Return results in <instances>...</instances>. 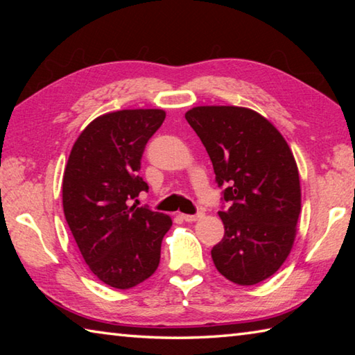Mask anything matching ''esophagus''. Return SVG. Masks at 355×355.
<instances>
[{
	"instance_id": "esophagus-1",
	"label": "esophagus",
	"mask_w": 355,
	"mask_h": 355,
	"mask_svg": "<svg viewBox=\"0 0 355 355\" xmlns=\"http://www.w3.org/2000/svg\"><path fill=\"white\" fill-rule=\"evenodd\" d=\"M182 218H183L186 222H194V220L202 218V213H196V214H182Z\"/></svg>"
}]
</instances>
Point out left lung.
<instances>
[{
    "mask_svg": "<svg viewBox=\"0 0 355 355\" xmlns=\"http://www.w3.org/2000/svg\"><path fill=\"white\" fill-rule=\"evenodd\" d=\"M200 137L229 208L224 238L211 249L218 271L255 285L284 264L296 236L300 183L296 161L277 128L238 106H197L184 114Z\"/></svg>",
    "mask_w": 355,
    "mask_h": 355,
    "instance_id": "left-lung-1",
    "label": "left lung"
}]
</instances>
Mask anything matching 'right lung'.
<instances>
[{
    "instance_id": "right-lung-1",
    "label": "right lung",
    "mask_w": 355,
    "mask_h": 355,
    "mask_svg": "<svg viewBox=\"0 0 355 355\" xmlns=\"http://www.w3.org/2000/svg\"><path fill=\"white\" fill-rule=\"evenodd\" d=\"M163 110H123L91 122L71 148L62 180L65 220L91 271L117 290L148 279L159 264L169 216L131 205L148 184L141 158Z\"/></svg>"
}]
</instances>
